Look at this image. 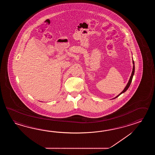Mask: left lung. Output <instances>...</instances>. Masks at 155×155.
Wrapping results in <instances>:
<instances>
[{
	"label": "left lung",
	"mask_w": 155,
	"mask_h": 155,
	"mask_svg": "<svg viewBox=\"0 0 155 155\" xmlns=\"http://www.w3.org/2000/svg\"><path fill=\"white\" fill-rule=\"evenodd\" d=\"M132 63H133V64H134V66H133V69H132V71L131 75L130 76V80H129V82L127 83V84L126 85V86L125 87V89L124 90L122 91V92H121L119 95L117 96L116 97H115V98H114V99H115L116 97H117L118 96L120 95L121 94H122V93H124V92H125L127 90V89H129V86L130 85V84H131V83L132 80V78H133V76H134V73H135V63H134V60L132 61Z\"/></svg>",
	"instance_id": "1"
}]
</instances>
